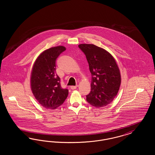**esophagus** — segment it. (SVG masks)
<instances>
[{
    "mask_svg": "<svg viewBox=\"0 0 155 155\" xmlns=\"http://www.w3.org/2000/svg\"><path fill=\"white\" fill-rule=\"evenodd\" d=\"M77 87H78V85H76V86H71V87H70V88L72 90H74V89H75L77 88Z\"/></svg>",
    "mask_w": 155,
    "mask_h": 155,
    "instance_id": "1",
    "label": "esophagus"
}]
</instances>
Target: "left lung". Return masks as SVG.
<instances>
[{"label": "left lung", "mask_w": 155, "mask_h": 155, "mask_svg": "<svg viewBox=\"0 0 155 155\" xmlns=\"http://www.w3.org/2000/svg\"><path fill=\"white\" fill-rule=\"evenodd\" d=\"M78 47L86 56L92 75L87 101L95 107L106 106L114 99L120 88L118 66L110 53L95 45L80 44Z\"/></svg>", "instance_id": "8db88e82"}]
</instances>
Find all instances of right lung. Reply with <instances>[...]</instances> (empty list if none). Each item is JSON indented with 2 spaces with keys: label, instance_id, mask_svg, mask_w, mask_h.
Wrapping results in <instances>:
<instances>
[{
  "label": "right lung",
  "instance_id": "obj_1",
  "mask_svg": "<svg viewBox=\"0 0 155 155\" xmlns=\"http://www.w3.org/2000/svg\"><path fill=\"white\" fill-rule=\"evenodd\" d=\"M66 48L59 46L42 52L32 67L31 77L32 92L38 102L46 109H55L66 99L68 90L61 88L56 72V61Z\"/></svg>",
  "mask_w": 155,
  "mask_h": 155
}]
</instances>
